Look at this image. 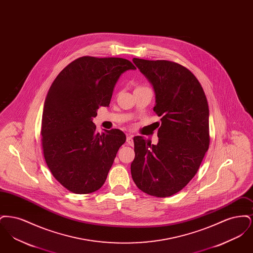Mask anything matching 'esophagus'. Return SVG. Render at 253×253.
Returning <instances> with one entry per match:
<instances>
[{"label":"esophagus","mask_w":253,"mask_h":253,"mask_svg":"<svg viewBox=\"0 0 253 253\" xmlns=\"http://www.w3.org/2000/svg\"><path fill=\"white\" fill-rule=\"evenodd\" d=\"M126 141H127V143L130 145V146H132L133 144V142H132V134H128L127 135V138H126Z\"/></svg>","instance_id":"34e87169"}]
</instances>
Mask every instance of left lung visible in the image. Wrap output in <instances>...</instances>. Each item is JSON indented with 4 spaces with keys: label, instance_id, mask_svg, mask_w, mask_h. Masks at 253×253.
Here are the masks:
<instances>
[{
    "label": "left lung",
    "instance_id": "left-lung-1",
    "mask_svg": "<svg viewBox=\"0 0 253 253\" xmlns=\"http://www.w3.org/2000/svg\"><path fill=\"white\" fill-rule=\"evenodd\" d=\"M156 93L160 117L158 143L133 137L132 180L143 193L168 197L197 172L210 146L209 105L204 90L186 67L169 60L132 59Z\"/></svg>",
    "mask_w": 253,
    "mask_h": 253
}]
</instances>
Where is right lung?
Masks as SVG:
<instances>
[{
  "mask_svg": "<svg viewBox=\"0 0 253 253\" xmlns=\"http://www.w3.org/2000/svg\"><path fill=\"white\" fill-rule=\"evenodd\" d=\"M130 60L85 56L69 63L49 88L42 119L43 157L53 176L77 194L94 193L107 178L125 133L96 132L97 109L108 106Z\"/></svg>",
  "mask_w": 253,
  "mask_h": 253,
  "instance_id": "add662e5",
  "label": "right lung"
}]
</instances>
